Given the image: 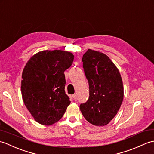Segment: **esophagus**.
Listing matches in <instances>:
<instances>
[{
  "instance_id": "34e87169",
  "label": "esophagus",
  "mask_w": 154,
  "mask_h": 154,
  "mask_svg": "<svg viewBox=\"0 0 154 154\" xmlns=\"http://www.w3.org/2000/svg\"><path fill=\"white\" fill-rule=\"evenodd\" d=\"M73 99H74L75 100H77V99H78L77 94H73Z\"/></svg>"
}]
</instances>
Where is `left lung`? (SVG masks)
<instances>
[{
    "label": "left lung",
    "instance_id": "left-lung-1",
    "mask_svg": "<svg viewBox=\"0 0 154 154\" xmlns=\"http://www.w3.org/2000/svg\"><path fill=\"white\" fill-rule=\"evenodd\" d=\"M82 61L89 97L80 104V110L91 124L105 126L116 116L123 100L120 72L106 55L90 49L83 55Z\"/></svg>",
    "mask_w": 154,
    "mask_h": 154
}]
</instances>
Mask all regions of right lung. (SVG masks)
<instances>
[{
  "label": "right lung",
  "mask_w": 154,
  "mask_h": 154,
  "mask_svg": "<svg viewBox=\"0 0 154 154\" xmlns=\"http://www.w3.org/2000/svg\"><path fill=\"white\" fill-rule=\"evenodd\" d=\"M73 59L70 52L45 50L35 54L26 65L22 75V99L38 123L48 126L57 122L69 105L64 71Z\"/></svg>",
  "instance_id": "right-lung-1"
}]
</instances>
